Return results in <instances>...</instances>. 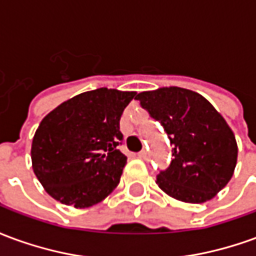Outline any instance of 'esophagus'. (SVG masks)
<instances>
[{
  "mask_svg": "<svg viewBox=\"0 0 256 256\" xmlns=\"http://www.w3.org/2000/svg\"><path fill=\"white\" fill-rule=\"evenodd\" d=\"M138 158H141V159H148V152L146 150H141L138 154Z\"/></svg>",
  "mask_w": 256,
  "mask_h": 256,
  "instance_id": "esophagus-1",
  "label": "esophagus"
}]
</instances>
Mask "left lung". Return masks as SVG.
I'll use <instances>...</instances> for the list:
<instances>
[{
  "instance_id": "obj_1",
  "label": "left lung",
  "mask_w": 256,
  "mask_h": 256,
  "mask_svg": "<svg viewBox=\"0 0 256 256\" xmlns=\"http://www.w3.org/2000/svg\"><path fill=\"white\" fill-rule=\"evenodd\" d=\"M141 106L159 120L172 145V159L156 184L185 203L211 200L230 181L237 162L234 134L203 96L177 86L142 92Z\"/></svg>"
}]
</instances>
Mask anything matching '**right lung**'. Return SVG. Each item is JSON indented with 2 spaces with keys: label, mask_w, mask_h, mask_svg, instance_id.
I'll return each mask as SVG.
<instances>
[{
  "label": "right lung",
  "mask_w": 256,
  "mask_h": 256,
  "mask_svg": "<svg viewBox=\"0 0 256 256\" xmlns=\"http://www.w3.org/2000/svg\"><path fill=\"white\" fill-rule=\"evenodd\" d=\"M136 92H84L49 112L31 145L32 170L53 198L86 208L116 188L128 158L119 122Z\"/></svg>",
  "instance_id": "right-lung-1"
}]
</instances>
